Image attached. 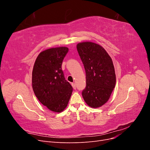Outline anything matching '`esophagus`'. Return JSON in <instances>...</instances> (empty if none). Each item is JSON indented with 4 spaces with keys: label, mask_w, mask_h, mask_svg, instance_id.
<instances>
[{
    "label": "esophagus",
    "mask_w": 150,
    "mask_h": 150,
    "mask_svg": "<svg viewBox=\"0 0 150 150\" xmlns=\"http://www.w3.org/2000/svg\"><path fill=\"white\" fill-rule=\"evenodd\" d=\"M71 84H72V88H73V89H76V84H75V83H72Z\"/></svg>",
    "instance_id": "1"
}]
</instances>
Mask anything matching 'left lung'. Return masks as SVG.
Wrapping results in <instances>:
<instances>
[{
	"instance_id": "8db88e82",
	"label": "left lung",
	"mask_w": 150,
	"mask_h": 150,
	"mask_svg": "<svg viewBox=\"0 0 150 150\" xmlns=\"http://www.w3.org/2000/svg\"><path fill=\"white\" fill-rule=\"evenodd\" d=\"M86 71V87L82 96L89 106L98 108L110 99L116 85L112 59L101 46L86 41L76 45Z\"/></svg>"
}]
</instances>
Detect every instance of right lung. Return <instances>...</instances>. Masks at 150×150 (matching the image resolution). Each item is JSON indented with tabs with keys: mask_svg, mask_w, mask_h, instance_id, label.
Segmentation results:
<instances>
[{
	"mask_svg": "<svg viewBox=\"0 0 150 150\" xmlns=\"http://www.w3.org/2000/svg\"><path fill=\"white\" fill-rule=\"evenodd\" d=\"M69 49L57 47L40 52L34 62L32 84L38 100L49 110L61 112L67 107L72 88L65 79L62 62Z\"/></svg>",
	"mask_w": 150,
	"mask_h": 150,
	"instance_id": "add662e5",
	"label": "right lung"
}]
</instances>
